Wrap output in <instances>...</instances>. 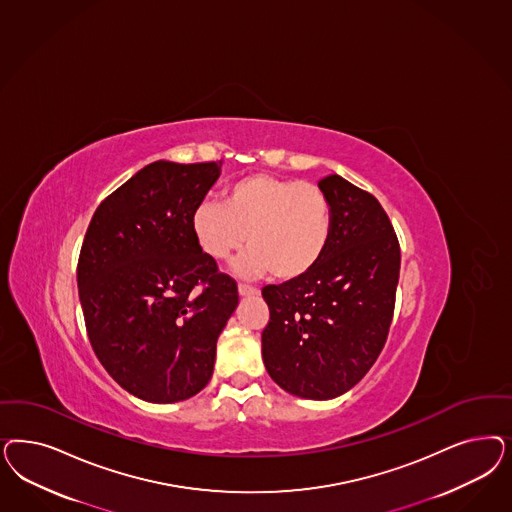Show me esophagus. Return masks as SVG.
Instances as JSON below:
<instances>
[{"mask_svg":"<svg viewBox=\"0 0 512 512\" xmlns=\"http://www.w3.org/2000/svg\"><path fill=\"white\" fill-rule=\"evenodd\" d=\"M258 292H260V290H258L256 286H250V284H243V282L239 284V296H258Z\"/></svg>","mask_w":512,"mask_h":512,"instance_id":"obj_1","label":"esophagus"}]
</instances>
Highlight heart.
I'll return each instance as SVG.
<instances>
[{
	"instance_id": "obj_1",
	"label": "heart",
	"mask_w": 512,
	"mask_h": 512,
	"mask_svg": "<svg viewBox=\"0 0 512 512\" xmlns=\"http://www.w3.org/2000/svg\"><path fill=\"white\" fill-rule=\"evenodd\" d=\"M192 233L216 262L248 252L239 269L294 281L322 262L331 243L333 209L316 182L250 175L224 192V205L201 201L192 213Z\"/></svg>"
}]
</instances>
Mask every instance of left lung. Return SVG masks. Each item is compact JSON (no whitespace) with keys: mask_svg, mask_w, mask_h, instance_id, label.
<instances>
[{"mask_svg":"<svg viewBox=\"0 0 512 512\" xmlns=\"http://www.w3.org/2000/svg\"><path fill=\"white\" fill-rule=\"evenodd\" d=\"M318 186L333 209L326 256L305 277L262 290L265 369L282 390L305 399L345 394L377 362L401 265L396 231L373 194L339 175Z\"/></svg>","mask_w":512,"mask_h":512,"instance_id":"8db88e82","label":"left lung"}]
</instances>
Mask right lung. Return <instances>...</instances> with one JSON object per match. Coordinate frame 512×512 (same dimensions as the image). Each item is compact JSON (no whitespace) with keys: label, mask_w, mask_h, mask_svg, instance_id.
Wrapping results in <instances>:
<instances>
[{"label":"right lung","mask_w":512,"mask_h":512,"mask_svg":"<svg viewBox=\"0 0 512 512\" xmlns=\"http://www.w3.org/2000/svg\"><path fill=\"white\" fill-rule=\"evenodd\" d=\"M216 162L158 160L99 203L77 264L84 324L105 371L132 396L175 403L213 375L216 341L239 303L192 233Z\"/></svg>","instance_id":"right-lung-1"}]
</instances>
